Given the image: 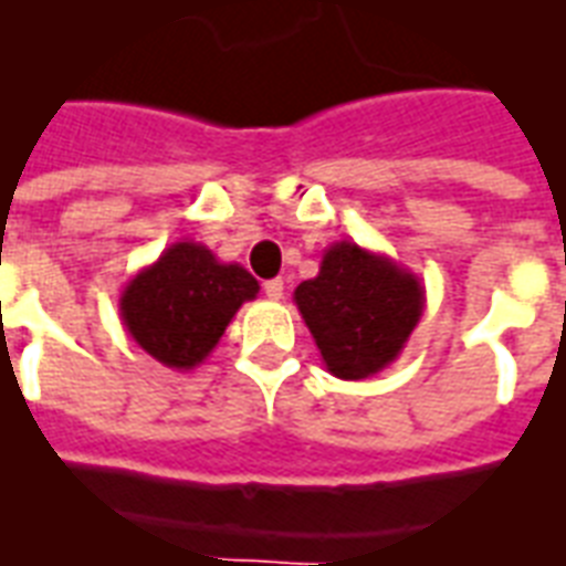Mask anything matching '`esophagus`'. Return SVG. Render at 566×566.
Listing matches in <instances>:
<instances>
[{
    "instance_id": "34e87169",
    "label": "esophagus",
    "mask_w": 566,
    "mask_h": 566,
    "mask_svg": "<svg viewBox=\"0 0 566 566\" xmlns=\"http://www.w3.org/2000/svg\"><path fill=\"white\" fill-rule=\"evenodd\" d=\"M262 292H265V297H269V301H280V297H283V292H286V286H283V280H269V283L262 286Z\"/></svg>"
}]
</instances>
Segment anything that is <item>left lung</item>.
<instances>
[{
    "label": "left lung",
    "mask_w": 566,
    "mask_h": 566,
    "mask_svg": "<svg viewBox=\"0 0 566 566\" xmlns=\"http://www.w3.org/2000/svg\"><path fill=\"white\" fill-rule=\"evenodd\" d=\"M295 304L333 378L363 380L405 352L422 318L424 286L387 253L333 242L318 274L295 289Z\"/></svg>",
    "instance_id": "left-lung-1"
}]
</instances>
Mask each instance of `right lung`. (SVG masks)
I'll list each match as a JSON object with an SVG mask.
<instances>
[{
	"mask_svg": "<svg viewBox=\"0 0 566 566\" xmlns=\"http://www.w3.org/2000/svg\"><path fill=\"white\" fill-rule=\"evenodd\" d=\"M256 295L260 283L251 271L182 239L126 283L120 322L153 360L188 371L212 354L239 306Z\"/></svg>",
	"mask_w": 566,
	"mask_h": 566,
	"instance_id": "add662e5",
	"label": "right lung"
}]
</instances>
